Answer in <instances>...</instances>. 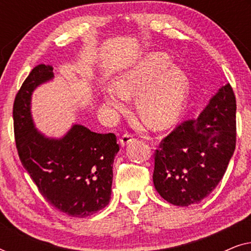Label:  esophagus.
<instances>
[{
  "label": "esophagus",
  "instance_id": "esophagus-1",
  "mask_svg": "<svg viewBox=\"0 0 251 251\" xmlns=\"http://www.w3.org/2000/svg\"><path fill=\"white\" fill-rule=\"evenodd\" d=\"M135 138H133L132 135H128V133H126V135H123L121 138H120V144H121L122 146H126L129 145L130 143H132Z\"/></svg>",
  "mask_w": 251,
  "mask_h": 251
}]
</instances>
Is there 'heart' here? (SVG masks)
Here are the masks:
<instances>
[{
  "mask_svg": "<svg viewBox=\"0 0 251 251\" xmlns=\"http://www.w3.org/2000/svg\"><path fill=\"white\" fill-rule=\"evenodd\" d=\"M137 111L153 128L166 129L180 118L190 95V80L163 52H151L115 77L102 91L113 112H123L136 96Z\"/></svg>",
  "mask_w": 251,
  "mask_h": 251,
  "instance_id": "heart-1",
  "label": "heart"
}]
</instances>
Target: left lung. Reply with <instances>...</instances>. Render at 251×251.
Listing matches in <instances>:
<instances>
[{
    "label": "left lung",
    "mask_w": 251,
    "mask_h": 251,
    "mask_svg": "<svg viewBox=\"0 0 251 251\" xmlns=\"http://www.w3.org/2000/svg\"><path fill=\"white\" fill-rule=\"evenodd\" d=\"M235 112L234 92L227 83L197 120L181 123L161 142L153 183L164 200L187 207L215 190L235 150Z\"/></svg>",
    "instance_id": "left-lung-1"
}]
</instances>
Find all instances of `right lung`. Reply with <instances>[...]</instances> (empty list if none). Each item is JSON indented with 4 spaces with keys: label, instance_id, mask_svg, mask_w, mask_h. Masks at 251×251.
<instances>
[{
    "label": "right lung",
    "instance_id": "obj_1",
    "mask_svg": "<svg viewBox=\"0 0 251 251\" xmlns=\"http://www.w3.org/2000/svg\"><path fill=\"white\" fill-rule=\"evenodd\" d=\"M52 78V67L39 65L17 94L16 145L24 168L41 194L58 210L83 218L109 203L113 162L120 147L114 133H97L82 125H73L60 138L36 129L30 111L32 95Z\"/></svg>",
    "mask_w": 251,
    "mask_h": 251
}]
</instances>
